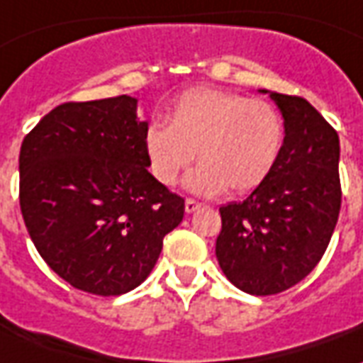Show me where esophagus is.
<instances>
[{"mask_svg": "<svg viewBox=\"0 0 363 363\" xmlns=\"http://www.w3.org/2000/svg\"><path fill=\"white\" fill-rule=\"evenodd\" d=\"M202 208V203L196 202V200H192V198H186V202H184V209H186V213H192V211H196V209Z\"/></svg>", "mask_w": 363, "mask_h": 363, "instance_id": "1", "label": "esophagus"}]
</instances>
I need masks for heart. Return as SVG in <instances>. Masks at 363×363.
Returning a JSON list of instances; mask_svg holds the SVG:
<instances>
[{"mask_svg": "<svg viewBox=\"0 0 363 363\" xmlns=\"http://www.w3.org/2000/svg\"><path fill=\"white\" fill-rule=\"evenodd\" d=\"M284 146V121L265 99L194 88L174 99L167 125L146 128L144 150L161 184L173 186L190 161H200L186 177L198 194H244L257 189L277 167Z\"/></svg>", "mask_w": 363, "mask_h": 363, "instance_id": "obj_1", "label": "heart"}]
</instances>
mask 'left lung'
I'll use <instances>...</instances> for the list:
<instances>
[{"label": "left lung", "mask_w": 363, "mask_h": 363, "mask_svg": "<svg viewBox=\"0 0 363 363\" xmlns=\"http://www.w3.org/2000/svg\"><path fill=\"white\" fill-rule=\"evenodd\" d=\"M269 98L284 119L283 154L244 202L219 208L216 244L225 277L256 296L291 289L319 264L342 198L337 130L300 96L269 92Z\"/></svg>", "instance_id": "8db88e82"}]
</instances>
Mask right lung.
<instances>
[{
	"instance_id": "right-lung-1",
	"label": "right lung",
	"mask_w": 363,
	"mask_h": 363,
	"mask_svg": "<svg viewBox=\"0 0 363 363\" xmlns=\"http://www.w3.org/2000/svg\"><path fill=\"white\" fill-rule=\"evenodd\" d=\"M130 96L61 104L24 136L18 200L32 242L59 277L98 296L144 283L184 200L147 171Z\"/></svg>"
}]
</instances>
